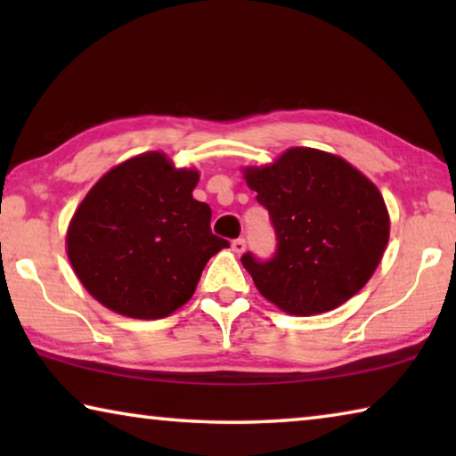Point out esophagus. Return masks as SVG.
Returning a JSON list of instances; mask_svg holds the SVG:
<instances>
[{
    "label": "esophagus",
    "mask_w": 456,
    "mask_h": 456,
    "mask_svg": "<svg viewBox=\"0 0 456 456\" xmlns=\"http://www.w3.org/2000/svg\"><path fill=\"white\" fill-rule=\"evenodd\" d=\"M245 239L243 237H237V239H233V243H231V247H233V251L235 253H239V256H241V253L245 251Z\"/></svg>",
    "instance_id": "obj_1"
}]
</instances>
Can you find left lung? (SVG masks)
Masks as SVG:
<instances>
[{
    "instance_id": "obj_1",
    "label": "left lung",
    "mask_w": 456,
    "mask_h": 456,
    "mask_svg": "<svg viewBox=\"0 0 456 456\" xmlns=\"http://www.w3.org/2000/svg\"><path fill=\"white\" fill-rule=\"evenodd\" d=\"M275 231V253L241 264L264 297L293 315L330 312L364 288L388 243L384 199L344 159L289 149L275 165L245 168Z\"/></svg>"
}]
</instances>
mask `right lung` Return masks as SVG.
<instances>
[{
  "mask_svg": "<svg viewBox=\"0 0 456 456\" xmlns=\"http://www.w3.org/2000/svg\"><path fill=\"white\" fill-rule=\"evenodd\" d=\"M197 171L146 152L108 171L76 209L68 259L108 310L138 320L167 318L187 304L215 253L211 207L192 199Z\"/></svg>",
  "mask_w": 456,
  "mask_h": 456,
  "instance_id": "add662e5",
  "label": "right lung"
}]
</instances>
